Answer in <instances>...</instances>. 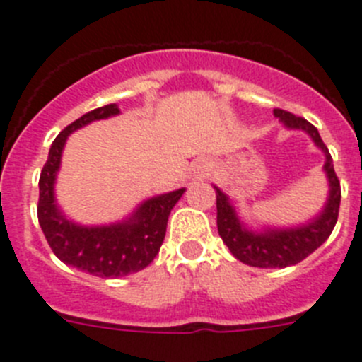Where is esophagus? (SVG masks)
<instances>
[{
  "mask_svg": "<svg viewBox=\"0 0 362 362\" xmlns=\"http://www.w3.org/2000/svg\"><path fill=\"white\" fill-rule=\"evenodd\" d=\"M211 169H213V164L209 160H198L193 165V173L197 178H205L211 173Z\"/></svg>",
  "mask_w": 362,
  "mask_h": 362,
  "instance_id": "obj_1",
  "label": "esophagus"
}]
</instances>
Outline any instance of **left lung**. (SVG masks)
I'll use <instances>...</instances> for the list:
<instances>
[{
  "label": "left lung",
  "instance_id": "1",
  "mask_svg": "<svg viewBox=\"0 0 362 362\" xmlns=\"http://www.w3.org/2000/svg\"><path fill=\"white\" fill-rule=\"evenodd\" d=\"M274 115L286 129H301L307 133L312 142L325 153L323 171L328 182V197L323 209L305 223L294 227L267 226L262 229H252L238 216L236 207L230 204L229 197L218 185H213L216 191L218 234L229 247L234 258L259 269H285L310 256L327 242L334 230L341 204V185L334 171V162L315 126L285 110H274Z\"/></svg>",
  "mask_w": 362,
  "mask_h": 362
}]
</instances>
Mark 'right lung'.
Returning a JSON list of instances; mask_svg holds the SVG:
<instances>
[{
    "label": "right lung",
    "instance_id": "1",
    "mask_svg": "<svg viewBox=\"0 0 362 362\" xmlns=\"http://www.w3.org/2000/svg\"><path fill=\"white\" fill-rule=\"evenodd\" d=\"M117 104L84 113L52 142L48 160L39 177L37 218L48 245L63 263L99 278H122L146 269L160 250L168 218L185 187L157 194L136 205L124 220L106 226H83L66 218L55 200V180L70 133L93 120L119 115Z\"/></svg>",
    "mask_w": 362,
    "mask_h": 362
}]
</instances>
